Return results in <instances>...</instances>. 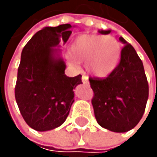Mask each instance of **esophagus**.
Listing matches in <instances>:
<instances>
[{"label":"esophagus","mask_w":157,"mask_h":157,"mask_svg":"<svg viewBox=\"0 0 157 157\" xmlns=\"http://www.w3.org/2000/svg\"><path fill=\"white\" fill-rule=\"evenodd\" d=\"M82 82L84 83V84H88V77L86 76V75H83L82 76Z\"/></svg>","instance_id":"34e87169"}]
</instances>
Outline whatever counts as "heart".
<instances>
[{"mask_svg":"<svg viewBox=\"0 0 157 157\" xmlns=\"http://www.w3.org/2000/svg\"><path fill=\"white\" fill-rule=\"evenodd\" d=\"M72 56L70 61L86 62L88 72L98 77L108 75L117 67L121 56V46L118 40L112 36L98 35H82L72 42Z\"/></svg>","mask_w":157,"mask_h":157,"instance_id":"1","label":"heart"}]
</instances>
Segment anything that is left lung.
<instances>
[{
	"instance_id": "left-lung-1",
	"label": "left lung",
	"mask_w": 157,
	"mask_h": 157,
	"mask_svg": "<svg viewBox=\"0 0 157 157\" xmlns=\"http://www.w3.org/2000/svg\"><path fill=\"white\" fill-rule=\"evenodd\" d=\"M108 34L110 31H101ZM117 67L106 77H89L91 100L97 122L107 130L124 133L141 120L149 96V85L143 63L133 46L122 37Z\"/></svg>"
}]
</instances>
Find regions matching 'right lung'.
<instances>
[{
	"label": "right lung",
	"instance_id": "obj_1",
	"mask_svg": "<svg viewBox=\"0 0 157 157\" xmlns=\"http://www.w3.org/2000/svg\"><path fill=\"white\" fill-rule=\"evenodd\" d=\"M71 24L45 27L30 39L21 52L15 98L25 122L36 131L60 126L74 101L73 88L82 75L68 77L62 59H55L52 47L68 41Z\"/></svg>",
	"mask_w": 157,
	"mask_h": 157
}]
</instances>
